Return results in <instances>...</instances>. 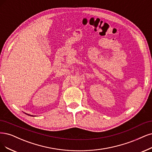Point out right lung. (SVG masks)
<instances>
[{
  "instance_id": "obj_1",
  "label": "right lung",
  "mask_w": 152,
  "mask_h": 152,
  "mask_svg": "<svg viewBox=\"0 0 152 152\" xmlns=\"http://www.w3.org/2000/svg\"><path fill=\"white\" fill-rule=\"evenodd\" d=\"M28 114V115H29V116H33L32 115H30V114Z\"/></svg>"
}]
</instances>
